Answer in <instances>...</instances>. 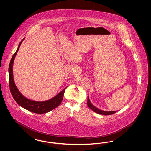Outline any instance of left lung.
<instances>
[{
	"instance_id": "1",
	"label": "left lung",
	"mask_w": 151,
	"mask_h": 151,
	"mask_svg": "<svg viewBox=\"0 0 151 151\" xmlns=\"http://www.w3.org/2000/svg\"><path fill=\"white\" fill-rule=\"evenodd\" d=\"M87 105H88V107L90 108L91 110H92L93 111L96 112L97 114H99L104 115H111L117 111H103V110H101L100 109L96 108L91 102L88 96V100H87Z\"/></svg>"
}]
</instances>
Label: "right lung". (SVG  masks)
I'll return each instance as SVG.
<instances>
[{
	"mask_svg": "<svg viewBox=\"0 0 151 151\" xmlns=\"http://www.w3.org/2000/svg\"><path fill=\"white\" fill-rule=\"evenodd\" d=\"M25 39L23 38L20 43H19L17 49L11 58V62L9 65L8 72H9V86L11 93L12 94V97H14L16 102L23 108L29 111L37 113V114H43L46 113L54 109L55 108L58 107L60 103L63 98V95L65 93V89H63L61 92H60L55 97H52L50 100L44 101H36L32 100L26 98L22 94L20 91L18 90L16 84L14 83V75H13V65L14 62V58L16 57L18 50L20 48V46L22 44V42Z\"/></svg>",
	"mask_w": 151,
	"mask_h": 151,
	"instance_id": "obj_1",
	"label": "right lung"
}]
</instances>
